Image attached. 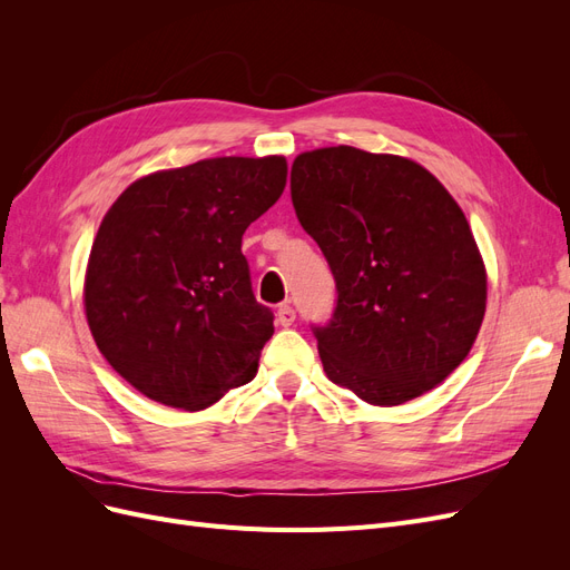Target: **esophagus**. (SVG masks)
Instances as JSON below:
<instances>
[{
    "label": "esophagus",
    "instance_id": "1",
    "mask_svg": "<svg viewBox=\"0 0 570 570\" xmlns=\"http://www.w3.org/2000/svg\"><path fill=\"white\" fill-rule=\"evenodd\" d=\"M275 318H278V325L289 327L292 323H295L297 314H295V308H292L289 304H281V306H278V314H275Z\"/></svg>",
    "mask_w": 570,
    "mask_h": 570
}]
</instances>
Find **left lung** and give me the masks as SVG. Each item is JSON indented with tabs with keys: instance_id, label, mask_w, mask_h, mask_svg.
Wrapping results in <instances>:
<instances>
[{
	"instance_id": "1",
	"label": "left lung",
	"mask_w": 570,
	"mask_h": 570,
	"mask_svg": "<svg viewBox=\"0 0 570 570\" xmlns=\"http://www.w3.org/2000/svg\"><path fill=\"white\" fill-rule=\"evenodd\" d=\"M289 193L337 289L333 318L312 325L325 375L375 406L440 385L471 352L488 299L452 195L416 161L347 145L299 154Z\"/></svg>"
}]
</instances>
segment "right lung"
Segmentation results:
<instances>
[{"label":"right lung","mask_w":570,"mask_h":570,"mask_svg":"<svg viewBox=\"0 0 570 570\" xmlns=\"http://www.w3.org/2000/svg\"><path fill=\"white\" fill-rule=\"evenodd\" d=\"M283 157H220L135 180L97 230L85 316L111 368L154 402L199 411L256 375L273 312L243 235L283 195Z\"/></svg>","instance_id":"1"}]
</instances>
